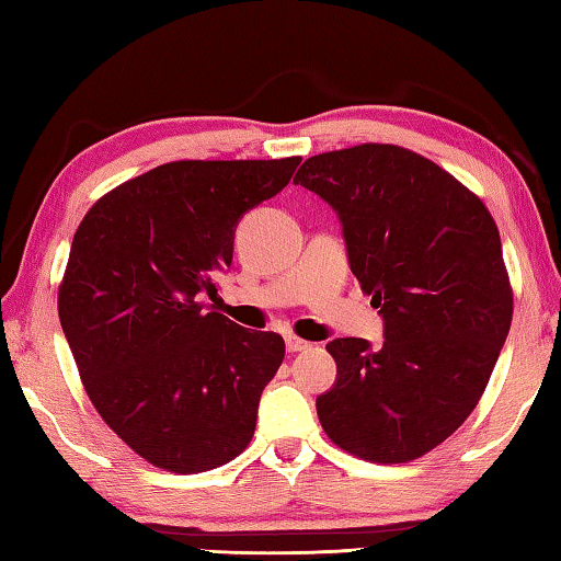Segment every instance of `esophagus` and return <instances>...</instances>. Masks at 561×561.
<instances>
[{
    "mask_svg": "<svg viewBox=\"0 0 561 561\" xmlns=\"http://www.w3.org/2000/svg\"><path fill=\"white\" fill-rule=\"evenodd\" d=\"M311 344L309 341H304V339H299V336H287V351L289 354H297V351H304V348H309Z\"/></svg>",
    "mask_w": 561,
    "mask_h": 561,
    "instance_id": "34e87169",
    "label": "esophagus"
}]
</instances>
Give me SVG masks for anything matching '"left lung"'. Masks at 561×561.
Here are the masks:
<instances>
[{"instance_id": "obj_1", "label": "left lung", "mask_w": 561, "mask_h": 561, "mask_svg": "<svg viewBox=\"0 0 561 561\" xmlns=\"http://www.w3.org/2000/svg\"><path fill=\"white\" fill-rule=\"evenodd\" d=\"M294 185L331 205L348 267L381 309L383 344L334 339L321 428L371 462L440 445L478 405L512 324L497 225L478 195L413 150L364 144L321 153Z\"/></svg>"}]
</instances>
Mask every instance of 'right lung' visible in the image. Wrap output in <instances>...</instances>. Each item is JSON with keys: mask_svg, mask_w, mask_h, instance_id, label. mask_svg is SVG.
<instances>
[{"mask_svg": "<svg viewBox=\"0 0 561 561\" xmlns=\"http://www.w3.org/2000/svg\"><path fill=\"white\" fill-rule=\"evenodd\" d=\"M301 158L178 160L111 190L73 234L59 319L91 403L140 458L205 472L252 440L284 339L217 311L244 213Z\"/></svg>", "mask_w": 561, "mask_h": 561, "instance_id": "right-lung-1", "label": "right lung"}]
</instances>
